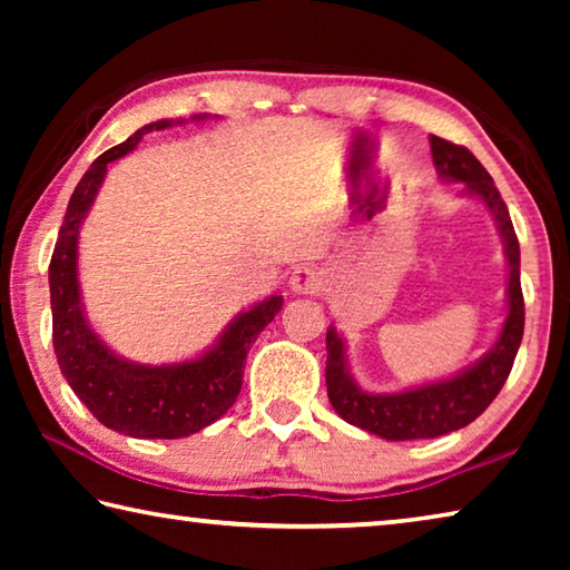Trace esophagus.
I'll use <instances>...</instances> for the list:
<instances>
[{
  "instance_id": "34e87169",
  "label": "esophagus",
  "mask_w": 570,
  "mask_h": 570,
  "mask_svg": "<svg viewBox=\"0 0 570 570\" xmlns=\"http://www.w3.org/2000/svg\"><path fill=\"white\" fill-rule=\"evenodd\" d=\"M288 286L296 294H320L324 288V276L316 266H296L292 278H288Z\"/></svg>"
}]
</instances>
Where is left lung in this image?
<instances>
[{
    "label": "left lung",
    "mask_w": 570,
    "mask_h": 570,
    "mask_svg": "<svg viewBox=\"0 0 570 570\" xmlns=\"http://www.w3.org/2000/svg\"><path fill=\"white\" fill-rule=\"evenodd\" d=\"M432 163L442 180L465 183L468 196H478L493 214L503 236L508 258V316L498 342L485 356L458 372L455 377L420 384V387L372 394L354 382L346 366L344 340L334 326L326 332V392L342 420L356 424L384 440H428L465 428L498 397L513 370L520 340H523L525 308L520 292V246L505 200L500 198L490 173L468 148L430 135Z\"/></svg>",
    "instance_id": "obj_1"
}]
</instances>
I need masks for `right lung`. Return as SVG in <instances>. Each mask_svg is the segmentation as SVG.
Returning <instances> with one entry per match:
<instances>
[{"label":"right lung","mask_w":570,"mask_h":570,"mask_svg":"<svg viewBox=\"0 0 570 570\" xmlns=\"http://www.w3.org/2000/svg\"><path fill=\"white\" fill-rule=\"evenodd\" d=\"M193 120H204V115ZM170 125L173 120L150 122L92 163L67 204L50 262L52 344L67 384L105 428L146 440L188 438L226 414L240 392L250 344L284 306L282 296L264 298L238 314L208 352L178 364L128 362L108 350L90 330L77 282L80 226L110 163L128 156L142 135Z\"/></svg>","instance_id":"right-lung-1"}]
</instances>
